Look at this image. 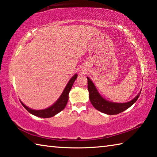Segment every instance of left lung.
Returning <instances> with one entry per match:
<instances>
[{
    "mask_svg": "<svg viewBox=\"0 0 157 157\" xmlns=\"http://www.w3.org/2000/svg\"><path fill=\"white\" fill-rule=\"evenodd\" d=\"M88 79V90L89 92V99L91 101L92 105L97 110L100 111V112L104 113L108 115H116V114L120 113L123 112L127 109L131 107L138 100L140 92L139 95H136V97L134 98L130 102L126 103H114L111 102L109 101L105 100L100 96V94H98L96 89L94 86V84L91 81L89 78Z\"/></svg>",
    "mask_w": 157,
    "mask_h": 157,
    "instance_id": "left-lung-1",
    "label": "left lung"
}]
</instances>
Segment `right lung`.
I'll list each match as a JSON object with an SVG mask.
<instances>
[{
    "label": "right lung",
    "mask_w": 157,
    "mask_h": 157,
    "mask_svg": "<svg viewBox=\"0 0 157 157\" xmlns=\"http://www.w3.org/2000/svg\"><path fill=\"white\" fill-rule=\"evenodd\" d=\"M78 77V75L75 74L72 78L70 79V81L68 82V83L66 85L65 89L63 90L62 94L61 95L60 98L58 99L54 105L49 108L43 110H33L31 109L26 107L25 105H23L22 102L21 104L24 107V108L27 110L28 112H30L33 115H34L38 117H41V118H50L56 115L58 113H59L60 111H62L63 109L65 108L66 104L68 102V94L70 92L71 88H72L73 84L74 82Z\"/></svg>",
    "instance_id": "right-lung-1"
}]
</instances>
